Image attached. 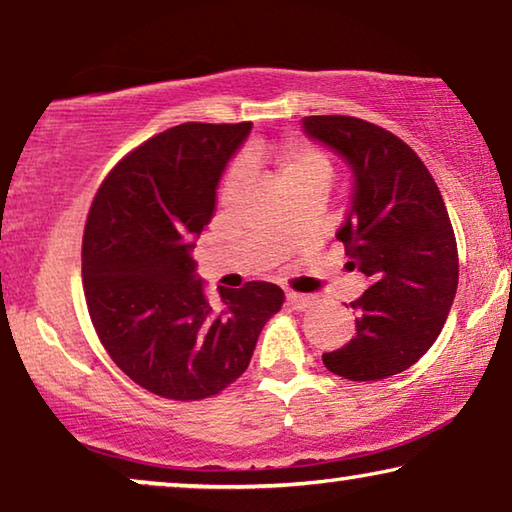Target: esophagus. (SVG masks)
Listing matches in <instances>:
<instances>
[{"mask_svg": "<svg viewBox=\"0 0 512 512\" xmlns=\"http://www.w3.org/2000/svg\"><path fill=\"white\" fill-rule=\"evenodd\" d=\"M287 306L292 308V311H304V308L311 304V297L308 294H299V292H287Z\"/></svg>", "mask_w": 512, "mask_h": 512, "instance_id": "esophagus-1", "label": "esophagus"}]
</instances>
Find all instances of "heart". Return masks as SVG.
I'll use <instances>...</instances> for the list:
<instances>
[{"mask_svg": "<svg viewBox=\"0 0 512 512\" xmlns=\"http://www.w3.org/2000/svg\"><path fill=\"white\" fill-rule=\"evenodd\" d=\"M273 157H276L283 183L294 181V178H301V176H311V174L329 176L327 157L322 155L320 150H315L313 146H308V143L299 139H287L280 143V146H276V150H273ZM241 171H243L241 164H234L227 176V185H232L236 178L241 176Z\"/></svg>", "mask_w": 512, "mask_h": 512, "instance_id": "1", "label": "heart"}]
</instances>
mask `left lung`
<instances>
[{
	"label": "left lung",
	"instance_id": "8db88e82",
	"mask_svg": "<svg viewBox=\"0 0 512 512\" xmlns=\"http://www.w3.org/2000/svg\"><path fill=\"white\" fill-rule=\"evenodd\" d=\"M308 139L327 146L352 174L336 239L348 269L369 278L355 338L322 362L348 380H383L413 366L441 334L457 294L459 259L448 208L420 157L399 136L350 115H308Z\"/></svg>",
	"mask_w": 512,
	"mask_h": 512
}]
</instances>
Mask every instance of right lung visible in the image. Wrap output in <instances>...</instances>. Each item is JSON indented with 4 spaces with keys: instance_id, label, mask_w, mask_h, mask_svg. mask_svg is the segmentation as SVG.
Segmentation results:
<instances>
[{
    "instance_id": "right-lung-1",
    "label": "right lung",
    "mask_w": 512,
    "mask_h": 512,
    "mask_svg": "<svg viewBox=\"0 0 512 512\" xmlns=\"http://www.w3.org/2000/svg\"><path fill=\"white\" fill-rule=\"evenodd\" d=\"M253 122H185L141 143L99 187L83 236V287L97 336L136 385L164 399L213 397L248 369L278 285L220 290L211 306L192 250Z\"/></svg>"
}]
</instances>
